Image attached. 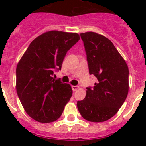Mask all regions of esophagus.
I'll list each match as a JSON object with an SVG mask.
<instances>
[{
	"label": "esophagus",
	"mask_w": 146,
	"mask_h": 146,
	"mask_svg": "<svg viewBox=\"0 0 146 146\" xmlns=\"http://www.w3.org/2000/svg\"><path fill=\"white\" fill-rule=\"evenodd\" d=\"M72 90H73V91H76L77 90V89L79 88V86H72Z\"/></svg>",
	"instance_id": "obj_1"
}]
</instances>
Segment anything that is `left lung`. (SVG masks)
Instances as JSON below:
<instances>
[{
  "label": "left lung",
  "mask_w": 146,
  "mask_h": 146,
  "mask_svg": "<svg viewBox=\"0 0 146 146\" xmlns=\"http://www.w3.org/2000/svg\"><path fill=\"white\" fill-rule=\"evenodd\" d=\"M89 74L96 77L86 88L84 99L77 105L83 118L91 122L108 121L118 113L129 91V69L110 40L94 32L80 33Z\"/></svg>",
  "instance_id": "8db88e82"
}]
</instances>
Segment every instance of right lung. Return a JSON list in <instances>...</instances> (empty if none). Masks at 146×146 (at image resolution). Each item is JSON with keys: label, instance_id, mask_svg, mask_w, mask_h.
<instances>
[{"label": "right lung", "instance_id": "right-lung-1", "mask_svg": "<svg viewBox=\"0 0 146 146\" xmlns=\"http://www.w3.org/2000/svg\"><path fill=\"white\" fill-rule=\"evenodd\" d=\"M80 40L76 33L51 31L35 38L16 69L18 97L31 118L40 123L58 119L70 100V85L55 79L66 52Z\"/></svg>", "mask_w": 146, "mask_h": 146}]
</instances>
